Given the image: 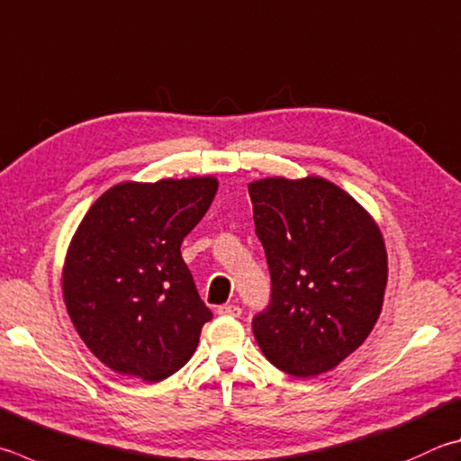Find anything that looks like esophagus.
<instances>
[{"mask_svg":"<svg viewBox=\"0 0 461 461\" xmlns=\"http://www.w3.org/2000/svg\"><path fill=\"white\" fill-rule=\"evenodd\" d=\"M215 312L220 314V316H233V318H238V316L241 314V308H240L238 304H221V306H217Z\"/></svg>","mask_w":461,"mask_h":461,"instance_id":"34e87169","label":"esophagus"}]
</instances>
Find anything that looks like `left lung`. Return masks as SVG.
<instances>
[{
    "label": "left lung",
    "instance_id": "left-lung-1",
    "mask_svg": "<svg viewBox=\"0 0 461 461\" xmlns=\"http://www.w3.org/2000/svg\"><path fill=\"white\" fill-rule=\"evenodd\" d=\"M248 191L272 276L270 304L252 321L258 345L292 376L330 371L381 314L387 252L379 225L322 177H267Z\"/></svg>",
    "mask_w": 461,
    "mask_h": 461
}]
</instances>
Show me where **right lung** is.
I'll use <instances>...</instances> for the list:
<instances>
[{"label":"right lung","mask_w":461,"mask_h":461,"mask_svg":"<svg viewBox=\"0 0 461 461\" xmlns=\"http://www.w3.org/2000/svg\"><path fill=\"white\" fill-rule=\"evenodd\" d=\"M215 177L119 183L100 195L70 241L62 270L66 311L100 363L157 383L195 353L212 311L181 258Z\"/></svg>","instance_id":"add662e5"}]
</instances>
